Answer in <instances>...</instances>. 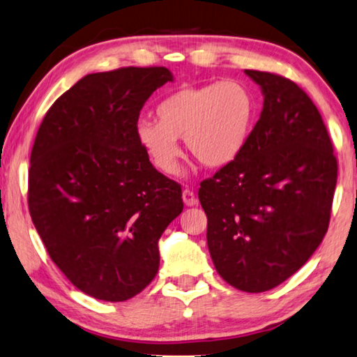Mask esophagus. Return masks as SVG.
<instances>
[{
    "mask_svg": "<svg viewBox=\"0 0 357 357\" xmlns=\"http://www.w3.org/2000/svg\"><path fill=\"white\" fill-rule=\"evenodd\" d=\"M183 200H184V203H185V205H188V206L199 205V200H197L195 194H194V192H192L190 189H184V190H183Z\"/></svg>",
    "mask_w": 357,
    "mask_h": 357,
    "instance_id": "1",
    "label": "esophagus"
}]
</instances>
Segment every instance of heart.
Returning a JSON list of instances; mask_svg holds the SVG:
<instances>
[{"mask_svg": "<svg viewBox=\"0 0 357 357\" xmlns=\"http://www.w3.org/2000/svg\"><path fill=\"white\" fill-rule=\"evenodd\" d=\"M157 121L141 119L137 139L155 168L165 174L179 169V138L208 168L234 163L250 143L257 121V98L245 82L227 79L168 95L155 109Z\"/></svg>", "mask_w": 357, "mask_h": 357, "instance_id": "obj_1", "label": "heart"}]
</instances>
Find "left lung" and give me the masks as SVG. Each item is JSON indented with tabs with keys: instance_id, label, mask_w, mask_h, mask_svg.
Wrapping results in <instances>:
<instances>
[{
	"instance_id": "obj_1",
	"label": "left lung",
	"mask_w": 357,
	"mask_h": 357,
	"mask_svg": "<svg viewBox=\"0 0 357 357\" xmlns=\"http://www.w3.org/2000/svg\"><path fill=\"white\" fill-rule=\"evenodd\" d=\"M264 107L234 163L199 189L206 241L218 273L245 292L286 281L329 227L337 158L318 107L296 82L245 70Z\"/></svg>"
}]
</instances>
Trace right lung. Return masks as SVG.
<instances>
[{
	"label": "right lung",
	"mask_w": 357,
	"mask_h": 357,
	"mask_svg": "<svg viewBox=\"0 0 357 357\" xmlns=\"http://www.w3.org/2000/svg\"><path fill=\"white\" fill-rule=\"evenodd\" d=\"M163 66L84 76L50 106L30 157L28 208L50 259L79 291L128 301L157 275L158 240L183 211L181 185L137 139Z\"/></svg>",
	"instance_id": "1"
}]
</instances>
